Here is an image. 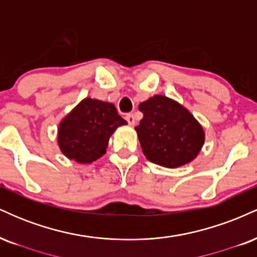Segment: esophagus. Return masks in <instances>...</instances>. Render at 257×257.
<instances>
[{"label":"esophagus","mask_w":257,"mask_h":257,"mask_svg":"<svg viewBox=\"0 0 257 257\" xmlns=\"http://www.w3.org/2000/svg\"><path fill=\"white\" fill-rule=\"evenodd\" d=\"M125 119H126V122L129 123V125H134L135 124V117H134V114H133V113L126 114Z\"/></svg>","instance_id":"34e87169"}]
</instances>
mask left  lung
Listing matches in <instances>:
<instances>
[{
	"label": "left lung",
	"instance_id": "1",
	"mask_svg": "<svg viewBox=\"0 0 257 257\" xmlns=\"http://www.w3.org/2000/svg\"><path fill=\"white\" fill-rule=\"evenodd\" d=\"M139 110L144 117L135 131L150 162L173 169L197 157L205 135L187 108L167 96L155 95L141 102Z\"/></svg>",
	"mask_w": 257,
	"mask_h": 257
}]
</instances>
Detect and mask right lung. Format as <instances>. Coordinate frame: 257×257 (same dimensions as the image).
Listing matches in <instances>:
<instances>
[{
	"label": "right lung",
	"mask_w": 257,
	"mask_h": 257,
	"mask_svg": "<svg viewBox=\"0 0 257 257\" xmlns=\"http://www.w3.org/2000/svg\"><path fill=\"white\" fill-rule=\"evenodd\" d=\"M124 124L113 104L85 98L59 124V147L69 159L91 163L105 155L108 139Z\"/></svg>",
	"instance_id": "obj_1"
}]
</instances>
